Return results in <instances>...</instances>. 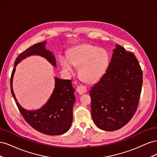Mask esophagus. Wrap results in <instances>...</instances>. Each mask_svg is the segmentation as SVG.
Segmentation results:
<instances>
[{
    "label": "esophagus",
    "mask_w": 157,
    "mask_h": 157,
    "mask_svg": "<svg viewBox=\"0 0 157 157\" xmlns=\"http://www.w3.org/2000/svg\"><path fill=\"white\" fill-rule=\"evenodd\" d=\"M77 92L79 94H83L84 93H86L87 92V89L84 86H82V85H80V86H78L77 87Z\"/></svg>",
    "instance_id": "obj_1"
}]
</instances>
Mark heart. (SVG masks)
Returning <instances> with one entry per match:
<instances>
[{
	"label": "heart",
	"mask_w": 157,
	"mask_h": 157,
	"mask_svg": "<svg viewBox=\"0 0 157 157\" xmlns=\"http://www.w3.org/2000/svg\"><path fill=\"white\" fill-rule=\"evenodd\" d=\"M59 61L65 71L72 73L78 66V75L85 82L94 83L103 77L110 63L109 52L99 47L83 44L69 50L67 57L61 56Z\"/></svg>",
	"instance_id": "b5f03b06"
}]
</instances>
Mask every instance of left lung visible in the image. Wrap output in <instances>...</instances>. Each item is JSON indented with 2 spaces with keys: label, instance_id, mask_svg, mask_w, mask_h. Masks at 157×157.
Instances as JSON below:
<instances>
[{
  "label": "left lung",
  "instance_id": "1",
  "mask_svg": "<svg viewBox=\"0 0 157 157\" xmlns=\"http://www.w3.org/2000/svg\"><path fill=\"white\" fill-rule=\"evenodd\" d=\"M143 73L134 54L116 45L105 74L90 90L93 121L101 130L125 126L138 106Z\"/></svg>",
  "mask_w": 157,
  "mask_h": 157
}]
</instances>
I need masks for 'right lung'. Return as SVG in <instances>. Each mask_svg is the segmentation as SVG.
Wrapping results in <instances>:
<instances>
[{
    "label": "right lung",
    "mask_w": 157,
    "mask_h": 157,
    "mask_svg": "<svg viewBox=\"0 0 157 157\" xmlns=\"http://www.w3.org/2000/svg\"><path fill=\"white\" fill-rule=\"evenodd\" d=\"M46 41L36 43L17 56L11 75V92L21 115L31 127L46 135H61L69 130L73 121L75 90L72 86L71 80H61L56 77L55 88L48 101L40 109L35 111L26 110L19 104L12 88L16 67L21 61L28 56H40L56 67L55 56L53 55V52L46 49Z\"/></svg>",
    "instance_id": "right-lung-1"
}]
</instances>
